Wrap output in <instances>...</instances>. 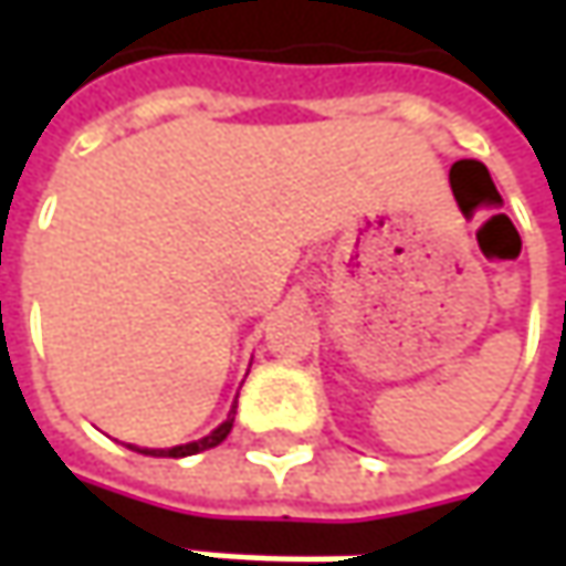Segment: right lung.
I'll return each instance as SVG.
<instances>
[{"mask_svg":"<svg viewBox=\"0 0 566 566\" xmlns=\"http://www.w3.org/2000/svg\"><path fill=\"white\" fill-rule=\"evenodd\" d=\"M232 422H235V406L229 409L227 422L220 424L217 431H210L207 438L201 441H191V444H182V447H169V450H142L147 457H191V453H201V450H210V447L223 444L227 441V434L232 431ZM132 450H138V447H132Z\"/></svg>","mask_w":566,"mask_h":566,"instance_id":"add662e5","label":"right lung"}]
</instances>
